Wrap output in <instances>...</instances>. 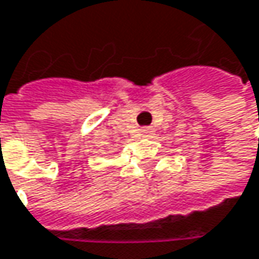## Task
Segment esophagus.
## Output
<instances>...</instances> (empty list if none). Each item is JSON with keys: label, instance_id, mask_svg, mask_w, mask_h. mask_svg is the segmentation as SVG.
Instances as JSON below:
<instances>
[{"label": "esophagus", "instance_id": "esophagus-1", "mask_svg": "<svg viewBox=\"0 0 259 259\" xmlns=\"http://www.w3.org/2000/svg\"><path fill=\"white\" fill-rule=\"evenodd\" d=\"M141 133H142L144 138H151L154 135V130L151 129V127H144V129L141 130Z\"/></svg>", "mask_w": 259, "mask_h": 259}]
</instances>
